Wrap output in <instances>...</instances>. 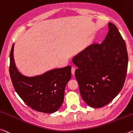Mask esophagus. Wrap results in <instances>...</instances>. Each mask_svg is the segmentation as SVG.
<instances>
[{
	"label": "esophagus",
	"mask_w": 133,
	"mask_h": 133,
	"mask_svg": "<svg viewBox=\"0 0 133 133\" xmlns=\"http://www.w3.org/2000/svg\"><path fill=\"white\" fill-rule=\"evenodd\" d=\"M75 70H76V68H75V67H71V74H72V75H75Z\"/></svg>",
	"instance_id": "1"
}]
</instances>
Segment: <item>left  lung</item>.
<instances>
[{
	"instance_id": "8db88e82",
	"label": "left lung",
	"mask_w": 133,
	"mask_h": 133,
	"mask_svg": "<svg viewBox=\"0 0 133 133\" xmlns=\"http://www.w3.org/2000/svg\"><path fill=\"white\" fill-rule=\"evenodd\" d=\"M102 43H94L73 59L78 68L75 77L83 100L101 108L114 99L123 88L128 67L125 41L117 27L109 23Z\"/></svg>"
}]
</instances>
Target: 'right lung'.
Instances as JSON below:
<instances>
[{"instance_id":"1","label":"right lung","mask_w":133,"mask_h":133,"mask_svg":"<svg viewBox=\"0 0 133 133\" xmlns=\"http://www.w3.org/2000/svg\"><path fill=\"white\" fill-rule=\"evenodd\" d=\"M14 46L10 52L9 73L15 90L25 104L34 110L56 112L63 102L65 87L71 77V66L54 69L38 76H24L15 64Z\"/></svg>"}]
</instances>
